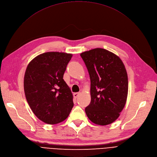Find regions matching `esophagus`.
Instances as JSON below:
<instances>
[{"label":"esophagus","mask_w":157,"mask_h":157,"mask_svg":"<svg viewBox=\"0 0 157 157\" xmlns=\"http://www.w3.org/2000/svg\"><path fill=\"white\" fill-rule=\"evenodd\" d=\"M80 94V92H78V93H75L74 94H73V97L75 98H77V97L79 96Z\"/></svg>","instance_id":"esophagus-1"}]
</instances>
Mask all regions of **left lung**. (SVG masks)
<instances>
[{"mask_svg":"<svg viewBox=\"0 0 157 157\" xmlns=\"http://www.w3.org/2000/svg\"><path fill=\"white\" fill-rule=\"evenodd\" d=\"M91 80V102L85 109L96 124L105 126L119 117L126 104L128 81L125 66L117 55L96 48L80 54Z\"/></svg>","mask_w":157,"mask_h":157,"instance_id":"obj_1","label":"left lung"}]
</instances>
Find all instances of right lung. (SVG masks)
<instances>
[{
  "mask_svg": "<svg viewBox=\"0 0 157 157\" xmlns=\"http://www.w3.org/2000/svg\"><path fill=\"white\" fill-rule=\"evenodd\" d=\"M72 56L48 52L27 65L24 80L26 99L35 116L44 123L55 124L64 121L73 107L72 93L63 79Z\"/></svg>",
  "mask_w": 157,
  "mask_h": 157,
  "instance_id": "add662e5",
  "label": "right lung"
}]
</instances>
